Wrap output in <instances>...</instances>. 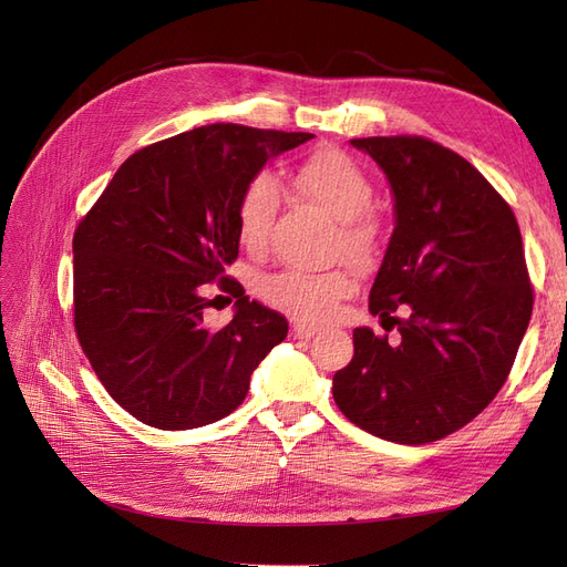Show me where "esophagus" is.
<instances>
[{
  "instance_id": "esophagus-1",
  "label": "esophagus",
  "mask_w": 567,
  "mask_h": 567,
  "mask_svg": "<svg viewBox=\"0 0 567 567\" xmlns=\"http://www.w3.org/2000/svg\"><path fill=\"white\" fill-rule=\"evenodd\" d=\"M317 326H310V323H305V321H296L293 323V336L296 338H302V340H310V338H315L317 336Z\"/></svg>"
}]
</instances>
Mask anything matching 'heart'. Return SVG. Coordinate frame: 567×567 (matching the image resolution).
<instances>
[{"label": "heart", "instance_id": "b5f03b06", "mask_svg": "<svg viewBox=\"0 0 567 567\" xmlns=\"http://www.w3.org/2000/svg\"><path fill=\"white\" fill-rule=\"evenodd\" d=\"M296 182L307 198L340 221L338 250L354 265L373 262L383 229L379 217L369 213L373 184L362 165L338 148H319L300 163ZM279 203L281 188L269 173H257L246 182L236 200V229L246 250L262 252L269 246ZM352 290L354 279L346 267L326 271L288 267L267 274L257 284V293L267 305L302 321L331 317L333 307Z\"/></svg>", "mask_w": 567, "mask_h": 567}]
</instances>
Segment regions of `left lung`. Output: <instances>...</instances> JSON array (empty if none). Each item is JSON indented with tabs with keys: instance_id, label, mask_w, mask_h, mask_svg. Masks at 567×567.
<instances>
[{
	"instance_id": "8db88e82",
	"label": "left lung",
	"mask_w": 567,
	"mask_h": 567,
	"mask_svg": "<svg viewBox=\"0 0 567 567\" xmlns=\"http://www.w3.org/2000/svg\"><path fill=\"white\" fill-rule=\"evenodd\" d=\"M350 144L379 163L394 196L369 310L400 340L354 329L333 400L375 437L435 442L471 423L516 362L535 302L518 221L466 158L437 142L400 134ZM398 309L408 317L394 318Z\"/></svg>"
}]
</instances>
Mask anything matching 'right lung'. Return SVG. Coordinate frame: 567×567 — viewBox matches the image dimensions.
<instances>
[{
    "label": "right lung",
    "instance_id": "right-lung-1",
    "mask_svg": "<svg viewBox=\"0 0 567 567\" xmlns=\"http://www.w3.org/2000/svg\"><path fill=\"white\" fill-rule=\"evenodd\" d=\"M312 136L231 123L182 132L132 153L80 219L75 333L99 381L136 421L192 431L229 416L250 373L286 338V317L248 300L225 269L238 257L241 188ZM208 282L237 298L221 330L204 323Z\"/></svg>",
    "mask_w": 567,
    "mask_h": 567
}]
</instances>
